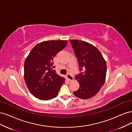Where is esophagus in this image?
<instances>
[{"mask_svg": "<svg viewBox=\"0 0 132 132\" xmlns=\"http://www.w3.org/2000/svg\"><path fill=\"white\" fill-rule=\"evenodd\" d=\"M67 79H68L69 80H70V81L73 80L74 79V78L73 77V76L71 75V74H68L67 75Z\"/></svg>", "mask_w": 132, "mask_h": 132, "instance_id": "34e87169", "label": "esophagus"}]
</instances>
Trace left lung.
Instances as JSON below:
<instances>
[{"label": "left lung", "mask_w": 132, "mask_h": 132, "mask_svg": "<svg viewBox=\"0 0 132 132\" xmlns=\"http://www.w3.org/2000/svg\"><path fill=\"white\" fill-rule=\"evenodd\" d=\"M77 58L80 73L75 76L79 88L73 92L75 96L83 99L96 94L104 84L107 66L100 52L91 44L83 41L70 40Z\"/></svg>", "instance_id": "8db88e82"}]
</instances>
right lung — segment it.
<instances>
[{
  "instance_id": "1",
  "label": "right lung",
  "mask_w": 132,
  "mask_h": 132,
  "mask_svg": "<svg viewBox=\"0 0 132 132\" xmlns=\"http://www.w3.org/2000/svg\"><path fill=\"white\" fill-rule=\"evenodd\" d=\"M67 41H47L36 45L25 61L24 78L30 93L41 100L56 97L65 79L54 69L53 59Z\"/></svg>"
}]
</instances>
